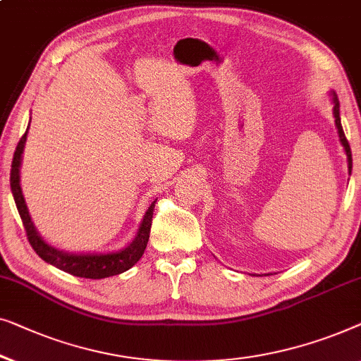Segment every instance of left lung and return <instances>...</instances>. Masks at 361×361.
<instances>
[{"mask_svg":"<svg viewBox=\"0 0 361 361\" xmlns=\"http://www.w3.org/2000/svg\"><path fill=\"white\" fill-rule=\"evenodd\" d=\"M331 98H332V103H334V118H335V128H337V134H338V139H340V144L343 145V150L345 154H347V161H348V175H352V150H350V145H348V140L347 137L343 134V129H342V123H340V103H338V98L337 94H335V91H331Z\"/></svg>","mask_w":361,"mask_h":361,"instance_id":"8db88e82","label":"left lung"}]
</instances>
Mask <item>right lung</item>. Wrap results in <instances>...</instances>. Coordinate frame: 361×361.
<instances>
[{"mask_svg": "<svg viewBox=\"0 0 361 361\" xmlns=\"http://www.w3.org/2000/svg\"><path fill=\"white\" fill-rule=\"evenodd\" d=\"M30 126V121H29ZM26 134L21 137L19 144L14 152L13 164H11V191L14 202H16L18 212L21 216L24 229H26L29 243L32 245L35 253L42 258L44 262L50 263V265L57 267L59 270L65 273H70L73 276L80 278H90V280H101V278H108L114 275H121V273L128 271L129 268L135 265L144 255V250L147 247L150 237V227H152V216H154V207L157 200L152 202L149 209L144 214V219L140 221L139 231H137L134 240H132L128 247L121 248L116 252H106V253H72L59 250L44 240L40 237L39 231L35 229L32 219H30L26 200L23 196L21 188V161H23V152L24 145H26L27 130Z\"/></svg>", "mask_w": 361, "mask_h": 361, "instance_id": "obj_1", "label": "right lung"}]
</instances>
